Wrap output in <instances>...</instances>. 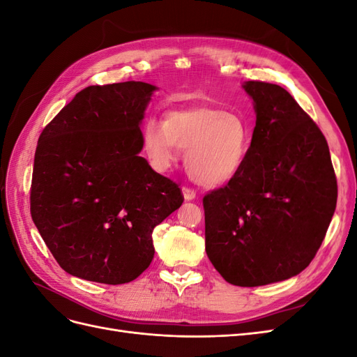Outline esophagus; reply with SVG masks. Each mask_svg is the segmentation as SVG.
<instances>
[{"label": "esophagus", "instance_id": "34e87169", "mask_svg": "<svg viewBox=\"0 0 357 357\" xmlns=\"http://www.w3.org/2000/svg\"><path fill=\"white\" fill-rule=\"evenodd\" d=\"M181 192H183V197H185L186 201H193V199L197 198V193L193 192L192 189H189V188H183Z\"/></svg>", "mask_w": 357, "mask_h": 357}]
</instances>
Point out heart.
Instances as JSON below:
<instances>
[{
  "label": "heart",
  "mask_w": 357,
  "mask_h": 357,
  "mask_svg": "<svg viewBox=\"0 0 357 357\" xmlns=\"http://www.w3.org/2000/svg\"><path fill=\"white\" fill-rule=\"evenodd\" d=\"M143 147L159 169H168L186 150V169L205 188L228 185L243 169L250 131L240 116L211 107L169 110L164 122L150 119L143 128Z\"/></svg>",
  "instance_id": "heart-1"
}]
</instances>
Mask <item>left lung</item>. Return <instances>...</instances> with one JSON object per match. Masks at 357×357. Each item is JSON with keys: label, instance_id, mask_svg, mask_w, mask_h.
<instances>
[{"label": "left lung", "instance_id": "1", "mask_svg": "<svg viewBox=\"0 0 357 357\" xmlns=\"http://www.w3.org/2000/svg\"><path fill=\"white\" fill-rule=\"evenodd\" d=\"M256 126L240 174L204 197L205 252L226 282L256 287L310 265L337 207L325 135L282 86L244 82Z\"/></svg>", "mask_w": 357, "mask_h": 357}]
</instances>
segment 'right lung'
<instances>
[{"label": "right lung", "mask_w": 357, "mask_h": 357, "mask_svg": "<svg viewBox=\"0 0 357 357\" xmlns=\"http://www.w3.org/2000/svg\"><path fill=\"white\" fill-rule=\"evenodd\" d=\"M159 88L144 82L89 86L43 129L31 215L63 271L123 284L152 262L155 226L183 204L174 181L138 153Z\"/></svg>", "instance_id": "obj_1"}]
</instances>
